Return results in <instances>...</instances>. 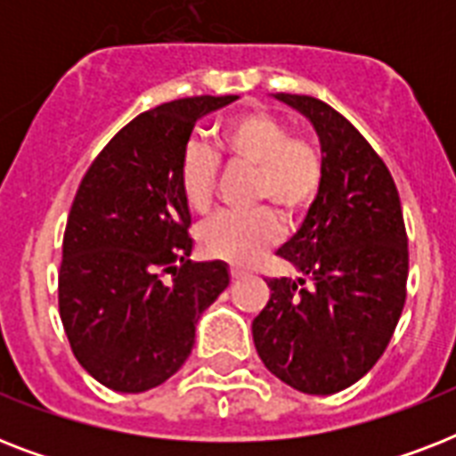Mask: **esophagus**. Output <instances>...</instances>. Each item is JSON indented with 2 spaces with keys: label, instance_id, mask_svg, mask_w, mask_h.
I'll use <instances>...</instances> for the list:
<instances>
[{
  "label": "esophagus",
  "instance_id": "obj_1",
  "mask_svg": "<svg viewBox=\"0 0 456 456\" xmlns=\"http://www.w3.org/2000/svg\"><path fill=\"white\" fill-rule=\"evenodd\" d=\"M229 274H232V281H239V279H243V274H246V272H243L241 267H232V270H229Z\"/></svg>",
  "mask_w": 456,
  "mask_h": 456
}]
</instances>
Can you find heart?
<instances>
[{
	"instance_id": "obj_1",
	"label": "heart",
	"mask_w": 456,
	"mask_h": 456,
	"mask_svg": "<svg viewBox=\"0 0 456 456\" xmlns=\"http://www.w3.org/2000/svg\"><path fill=\"white\" fill-rule=\"evenodd\" d=\"M227 163L253 167V200L277 208L293 220L317 200L324 184V158L310 139L291 137L284 120L265 110L229 118L217 132ZM217 158L203 144H189L179 160V189L186 206L206 213L213 206ZM279 215L263 208L253 215H220L199 229L200 248L232 265H253L277 243Z\"/></svg>"
}]
</instances>
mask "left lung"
I'll return each instance as SVG.
<instances>
[{"label": "left lung", "mask_w": 456, "mask_h": 456, "mask_svg": "<svg viewBox=\"0 0 456 456\" xmlns=\"http://www.w3.org/2000/svg\"><path fill=\"white\" fill-rule=\"evenodd\" d=\"M312 123L324 184L277 250L300 272L267 279L253 343L272 374L307 395L353 386L388 347L407 296V232L388 167L369 142L314 96L274 94Z\"/></svg>", "instance_id": "obj_1"}]
</instances>
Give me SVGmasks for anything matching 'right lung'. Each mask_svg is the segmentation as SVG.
I'll return each instance as SVG.
<instances>
[{
    "label": "right lung",
    "mask_w": 456,
    "mask_h": 456,
    "mask_svg": "<svg viewBox=\"0 0 456 456\" xmlns=\"http://www.w3.org/2000/svg\"><path fill=\"white\" fill-rule=\"evenodd\" d=\"M239 96H191L127 123L75 193L59 272L61 322L85 371L118 393L165 383L196 322L229 286L227 263H191L179 160L196 120ZM163 273H172L165 282Z\"/></svg>",
    "instance_id": "1"
}]
</instances>
